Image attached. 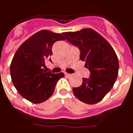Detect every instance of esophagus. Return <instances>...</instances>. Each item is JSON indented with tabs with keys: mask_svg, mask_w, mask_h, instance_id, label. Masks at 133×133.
<instances>
[{
	"mask_svg": "<svg viewBox=\"0 0 133 133\" xmlns=\"http://www.w3.org/2000/svg\"><path fill=\"white\" fill-rule=\"evenodd\" d=\"M71 76H72V74H67V73H66L65 74V76H66V77H68V78H69V77H71Z\"/></svg>",
	"mask_w": 133,
	"mask_h": 133,
	"instance_id": "esophagus-1",
	"label": "esophagus"
}]
</instances>
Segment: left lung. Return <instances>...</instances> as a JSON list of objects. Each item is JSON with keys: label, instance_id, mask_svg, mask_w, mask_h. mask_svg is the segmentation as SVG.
I'll list each match as a JSON object with an SVG mask.
<instances>
[{"label": "left lung", "instance_id": "8db88e82", "mask_svg": "<svg viewBox=\"0 0 133 133\" xmlns=\"http://www.w3.org/2000/svg\"><path fill=\"white\" fill-rule=\"evenodd\" d=\"M62 35L79 48L80 59L85 62V67L90 71L89 78H83V84L73 88L74 95L85 103H97L110 91L118 76L116 52L107 40L91 28Z\"/></svg>", "mask_w": 133, "mask_h": 133}]
</instances>
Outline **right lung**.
Instances as JSON below:
<instances>
[{"label": "right lung", "mask_w": 133, "mask_h": 133, "mask_svg": "<svg viewBox=\"0 0 133 133\" xmlns=\"http://www.w3.org/2000/svg\"><path fill=\"white\" fill-rule=\"evenodd\" d=\"M61 34L43 30L38 32L16 50L10 65L12 83L23 97L33 103H40L51 96L63 73L46 71L45 60L52 54V46L64 40ZM51 62V59H49Z\"/></svg>", "instance_id": "right-lung-1"}]
</instances>
